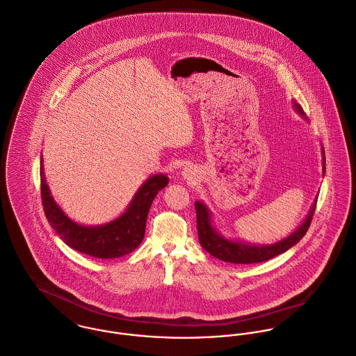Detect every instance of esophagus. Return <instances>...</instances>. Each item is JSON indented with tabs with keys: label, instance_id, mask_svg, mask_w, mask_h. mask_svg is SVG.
<instances>
[{
	"label": "esophagus",
	"instance_id": "34e87169",
	"mask_svg": "<svg viewBox=\"0 0 356 356\" xmlns=\"http://www.w3.org/2000/svg\"><path fill=\"white\" fill-rule=\"evenodd\" d=\"M183 175H184V177H186V179H193V175H194V173H193L191 168H186V169H184V172H183Z\"/></svg>",
	"mask_w": 356,
	"mask_h": 356
}]
</instances>
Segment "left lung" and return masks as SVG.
<instances>
[{
	"mask_svg": "<svg viewBox=\"0 0 356 356\" xmlns=\"http://www.w3.org/2000/svg\"><path fill=\"white\" fill-rule=\"evenodd\" d=\"M294 108L297 113L304 115L302 108L300 104L294 102ZM323 152V149H322ZM325 154V152H323ZM325 156H323V175H325ZM316 208V202L312 205L311 211L302 224L287 238L282 241L268 245V246H259V245H246L242 242H235V241H228L224 236H221L212 225L211 222V212L208 208L197 201L195 202V211H197V229H198V239L201 246L211 253L213 257L227 261V263H234V264H253V263H261L267 261L281 253H284L289 250L291 246H294L308 231L311 225V220Z\"/></svg>",
	"mask_w": 356,
	"mask_h": 356,
	"instance_id": "8db88e82",
	"label": "left lung"
}]
</instances>
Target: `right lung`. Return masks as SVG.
Wrapping results in <instances>:
<instances>
[{"label": "right lung", "mask_w": 356, "mask_h": 356, "mask_svg": "<svg viewBox=\"0 0 356 356\" xmlns=\"http://www.w3.org/2000/svg\"><path fill=\"white\" fill-rule=\"evenodd\" d=\"M42 161L41 156L40 176L44 212L51 227L66 245L92 257L117 259L129 254L142 243L149 207L158 191L169 183L165 175L151 176L139 188L127 212L114 221L96 227H85L70 220L54 201L45 180Z\"/></svg>", "instance_id": "add662e5"}]
</instances>
